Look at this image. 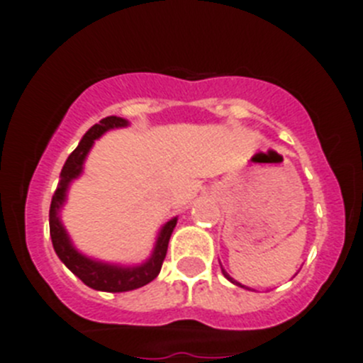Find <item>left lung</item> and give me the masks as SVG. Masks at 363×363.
Masks as SVG:
<instances>
[{
	"label": "left lung",
	"mask_w": 363,
	"mask_h": 363,
	"mask_svg": "<svg viewBox=\"0 0 363 363\" xmlns=\"http://www.w3.org/2000/svg\"><path fill=\"white\" fill-rule=\"evenodd\" d=\"M220 270H223V274H225V277H226V279H228V281L235 283V285L242 286V289H247V286H245V285H241V283H238V281H235V279H232V277H230V276H228V274H226V270H225V269H223V267H220Z\"/></svg>",
	"instance_id": "obj_1"
}]
</instances>
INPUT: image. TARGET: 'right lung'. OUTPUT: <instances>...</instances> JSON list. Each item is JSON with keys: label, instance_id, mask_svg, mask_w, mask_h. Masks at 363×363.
I'll use <instances>...</instances> for the list:
<instances>
[{"label": "right lung", "instance_id": "right-lung-1", "mask_svg": "<svg viewBox=\"0 0 363 363\" xmlns=\"http://www.w3.org/2000/svg\"><path fill=\"white\" fill-rule=\"evenodd\" d=\"M128 121L121 118V116H106L99 124H94L93 128L82 137L80 144L77 150L72 151L71 155L65 160L62 173H60V182L56 188L52 201H50L49 210V228H50V239H52V247H55L56 256L64 261V264L71 270L74 276H78L82 281L87 286L94 289V291L102 292H128L140 289V286L147 285L159 276L160 269H162L164 257L168 252V242L172 238V232L177 225V217L169 219L166 225L160 228L159 238H157L155 248L151 254L150 259L137 267H121V264H109L102 263V261L91 259V257L84 256L77 248L72 247L71 239H69L67 232H65L62 220H60V208L64 206L65 197H67L69 184L72 179H77L84 169V160H86L87 153L93 147L94 140L102 137L106 131L115 128H125Z\"/></svg>", "mask_w": 363, "mask_h": 363}]
</instances>
